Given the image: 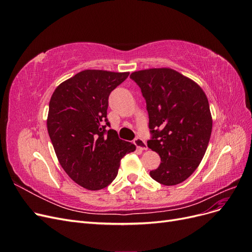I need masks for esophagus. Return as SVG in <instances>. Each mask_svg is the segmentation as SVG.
I'll return each instance as SVG.
<instances>
[{"mask_svg":"<svg viewBox=\"0 0 252 252\" xmlns=\"http://www.w3.org/2000/svg\"><path fill=\"white\" fill-rule=\"evenodd\" d=\"M134 145L136 146V148L140 150H147V144L143 139L141 138H135L133 141Z\"/></svg>","mask_w":252,"mask_h":252,"instance_id":"esophagus-1","label":"esophagus"}]
</instances>
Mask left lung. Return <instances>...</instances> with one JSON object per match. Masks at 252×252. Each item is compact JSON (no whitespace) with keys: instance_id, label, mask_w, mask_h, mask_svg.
<instances>
[{"instance_id":"1","label":"left lung","mask_w":252,"mask_h":252,"mask_svg":"<svg viewBox=\"0 0 252 252\" xmlns=\"http://www.w3.org/2000/svg\"><path fill=\"white\" fill-rule=\"evenodd\" d=\"M130 78L146 100L152 134L147 145L161 158L150 177L166 186L180 184L207 149L212 130L208 98L194 81L171 68L134 71Z\"/></svg>"}]
</instances>
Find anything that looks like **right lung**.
<instances>
[{"instance_id":"1","label":"right lung","mask_w":252,"mask_h":252,"mask_svg":"<svg viewBox=\"0 0 252 252\" xmlns=\"http://www.w3.org/2000/svg\"><path fill=\"white\" fill-rule=\"evenodd\" d=\"M129 72L87 69L61 83L49 102L47 129L61 166L88 190L107 187L135 145L121 140L107 120L108 97Z\"/></svg>"}]
</instances>
